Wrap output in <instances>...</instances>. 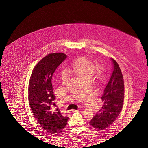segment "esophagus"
Segmentation results:
<instances>
[{"label":"esophagus","instance_id":"esophagus-1","mask_svg":"<svg viewBox=\"0 0 148 148\" xmlns=\"http://www.w3.org/2000/svg\"><path fill=\"white\" fill-rule=\"evenodd\" d=\"M77 110H74V109H72V110H69L68 111V113H71V112H77Z\"/></svg>","mask_w":148,"mask_h":148}]
</instances>
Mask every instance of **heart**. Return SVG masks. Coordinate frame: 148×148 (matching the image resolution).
<instances>
[{"mask_svg":"<svg viewBox=\"0 0 148 148\" xmlns=\"http://www.w3.org/2000/svg\"><path fill=\"white\" fill-rule=\"evenodd\" d=\"M69 70L76 75L81 80L86 78H92L95 73V66L92 62L86 57H78L70 65ZM68 77L65 71L61 73V80L63 83H66Z\"/></svg>","mask_w":148,"mask_h":148,"instance_id":"obj_1","label":"heart"}]
</instances>
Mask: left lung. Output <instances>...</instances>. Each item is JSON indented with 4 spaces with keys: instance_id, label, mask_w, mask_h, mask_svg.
I'll use <instances>...</instances> for the list:
<instances>
[{
    "instance_id": "1",
    "label": "left lung",
    "mask_w": 148,
    "mask_h": 148,
    "mask_svg": "<svg viewBox=\"0 0 148 148\" xmlns=\"http://www.w3.org/2000/svg\"><path fill=\"white\" fill-rule=\"evenodd\" d=\"M113 70L101 97L102 108L90 120L89 124L96 130L109 127L118 117L122 109L124 99V82L117 62L110 58Z\"/></svg>"
}]
</instances>
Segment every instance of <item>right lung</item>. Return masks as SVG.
I'll return each instance as SVG.
<instances>
[{
	"instance_id": "right-lung-1",
	"label": "right lung",
	"mask_w": 148,
	"mask_h": 148,
	"mask_svg": "<svg viewBox=\"0 0 148 148\" xmlns=\"http://www.w3.org/2000/svg\"><path fill=\"white\" fill-rule=\"evenodd\" d=\"M66 57L64 53H50L44 57L34 67L29 83L28 99L33 114L42 129L50 133L62 132L69 120L59 110L52 109L56 97L53 92L52 75Z\"/></svg>"
}]
</instances>
